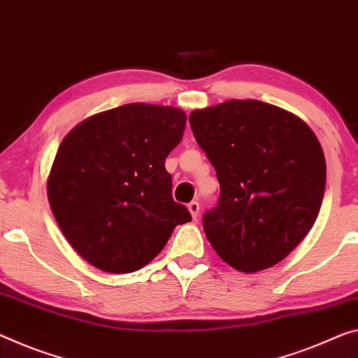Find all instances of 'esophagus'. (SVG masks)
<instances>
[{
  "instance_id": "1",
  "label": "esophagus",
  "mask_w": 358,
  "mask_h": 358,
  "mask_svg": "<svg viewBox=\"0 0 358 358\" xmlns=\"http://www.w3.org/2000/svg\"><path fill=\"white\" fill-rule=\"evenodd\" d=\"M187 208H189L192 217L196 219L198 214H200V203H198V201H190L189 205H187Z\"/></svg>"
}]
</instances>
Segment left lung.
Returning <instances> with one entry per match:
<instances>
[{"label": "left lung", "instance_id": "left-lung-1", "mask_svg": "<svg viewBox=\"0 0 358 358\" xmlns=\"http://www.w3.org/2000/svg\"><path fill=\"white\" fill-rule=\"evenodd\" d=\"M189 122L221 185L217 205L203 214L214 251L241 272L278 264L320 211V142L293 113L251 99L195 110Z\"/></svg>", "mask_w": 358, "mask_h": 358}]
</instances>
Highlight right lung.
Here are the masks:
<instances>
[{"mask_svg": "<svg viewBox=\"0 0 358 358\" xmlns=\"http://www.w3.org/2000/svg\"><path fill=\"white\" fill-rule=\"evenodd\" d=\"M185 113L128 103L97 113L64 137L48 179L54 217L81 257L110 273L139 271L176 225L192 221L171 195L169 152Z\"/></svg>", "mask_w": 358, "mask_h": 358, "instance_id": "1", "label": "right lung"}]
</instances>
